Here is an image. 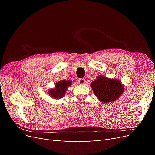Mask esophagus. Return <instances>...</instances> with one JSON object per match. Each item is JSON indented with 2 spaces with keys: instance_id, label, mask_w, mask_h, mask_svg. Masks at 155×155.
Returning <instances> with one entry per match:
<instances>
[{
  "instance_id": "obj_1",
  "label": "esophagus",
  "mask_w": 155,
  "mask_h": 155,
  "mask_svg": "<svg viewBox=\"0 0 155 155\" xmlns=\"http://www.w3.org/2000/svg\"><path fill=\"white\" fill-rule=\"evenodd\" d=\"M78 83H79V84H80V85H84V83H85V79L83 78L79 79H78Z\"/></svg>"
}]
</instances>
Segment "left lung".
I'll return each mask as SVG.
<instances>
[{
  "label": "left lung",
  "instance_id": "left-lung-1",
  "mask_svg": "<svg viewBox=\"0 0 155 155\" xmlns=\"http://www.w3.org/2000/svg\"><path fill=\"white\" fill-rule=\"evenodd\" d=\"M91 87L97 99L101 103H112L119 99L124 92V85L118 79L97 76L91 83Z\"/></svg>",
  "mask_w": 155,
  "mask_h": 155
}]
</instances>
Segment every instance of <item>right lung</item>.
Masks as SVG:
<instances>
[{
	"label": "right lung",
	"mask_w": 155,
	"mask_h": 155,
	"mask_svg": "<svg viewBox=\"0 0 155 155\" xmlns=\"http://www.w3.org/2000/svg\"><path fill=\"white\" fill-rule=\"evenodd\" d=\"M71 80H61L56 82L55 87L49 89L48 91V94L55 100H59L62 98L66 93L68 87L72 85Z\"/></svg>",
	"instance_id": "right-lung-1"
}]
</instances>
